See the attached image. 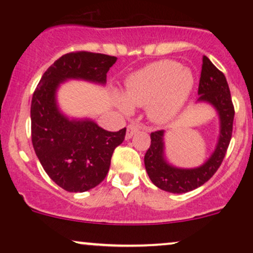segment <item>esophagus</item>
Listing matches in <instances>:
<instances>
[{
  "label": "esophagus",
  "instance_id": "34e87169",
  "mask_svg": "<svg viewBox=\"0 0 253 253\" xmlns=\"http://www.w3.org/2000/svg\"><path fill=\"white\" fill-rule=\"evenodd\" d=\"M138 129H139V127L136 126V125H133V124L128 125V126H127L126 139H130V138H132L133 134H134V133L138 132Z\"/></svg>",
  "mask_w": 253,
  "mask_h": 253
}]
</instances>
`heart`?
Instances as JSON below:
<instances>
[{
    "label": "heart",
    "instance_id": "b5f03b06",
    "mask_svg": "<svg viewBox=\"0 0 253 253\" xmlns=\"http://www.w3.org/2000/svg\"><path fill=\"white\" fill-rule=\"evenodd\" d=\"M195 77L189 69L173 60H159L132 75L126 82L125 95L119 107L129 112L130 103L146 106L147 117L156 124L175 119L189 98Z\"/></svg>",
    "mask_w": 253,
    "mask_h": 253
}]
</instances>
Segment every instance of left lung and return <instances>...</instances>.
<instances>
[{
	"instance_id": "8db88e82",
	"label": "left lung",
	"mask_w": 253,
	"mask_h": 253,
	"mask_svg": "<svg viewBox=\"0 0 253 253\" xmlns=\"http://www.w3.org/2000/svg\"><path fill=\"white\" fill-rule=\"evenodd\" d=\"M197 101L213 104L220 117V136L215 151L205 164L194 169H178L164 158V130L151 133V145L144 157L147 175L156 187L173 194H183L205 184L221 165L232 138L234 107L225 75L203 56Z\"/></svg>"
}]
</instances>
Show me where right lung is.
Listing matches in <instances>:
<instances>
[{
	"label": "right lung",
	"mask_w": 253,
	"mask_h": 253,
	"mask_svg": "<svg viewBox=\"0 0 253 253\" xmlns=\"http://www.w3.org/2000/svg\"><path fill=\"white\" fill-rule=\"evenodd\" d=\"M115 62L114 56L86 51L64 54L45 71L32 97L36 155L52 181L70 193H83L103 181L126 128L108 132L91 120H69L57 107V88L70 78L104 84Z\"/></svg>",
	"instance_id": "obj_1"
}]
</instances>
